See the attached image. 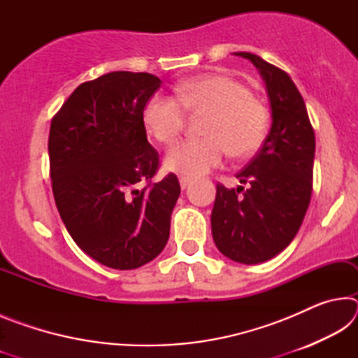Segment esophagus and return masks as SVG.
I'll use <instances>...</instances> for the list:
<instances>
[{"mask_svg": "<svg viewBox=\"0 0 358 358\" xmlns=\"http://www.w3.org/2000/svg\"><path fill=\"white\" fill-rule=\"evenodd\" d=\"M191 183H192V178L185 177V175H181V177H180V186H181V189H186V187L189 186Z\"/></svg>", "mask_w": 358, "mask_h": 358, "instance_id": "esophagus-1", "label": "esophagus"}]
</instances>
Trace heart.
Instances as JSON below:
<instances>
[{"label": "heart", "mask_w": 358, "mask_h": 358, "mask_svg": "<svg viewBox=\"0 0 358 358\" xmlns=\"http://www.w3.org/2000/svg\"><path fill=\"white\" fill-rule=\"evenodd\" d=\"M186 112L207 113L202 138H186L167 151L169 171L197 177L220 166L224 156L243 157L262 145L268 110L245 83L224 74L191 78L177 88V98L156 94L143 110V123L156 141L171 143L186 123Z\"/></svg>", "instance_id": "b5f03b06"}]
</instances>
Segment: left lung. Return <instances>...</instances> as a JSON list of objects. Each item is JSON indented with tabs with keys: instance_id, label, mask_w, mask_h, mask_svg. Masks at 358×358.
Returning <instances> with one entry per match:
<instances>
[{
	"instance_id": "obj_1",
	"label": "left lung",
	"mask_w": 358,
	"mask_h": 358,
	"mask_svg": "<svg viewBox=\"0 0 358 358\" xmlns=\"http://www.w3.org/2000/svg\"><path fill=\"white\" fill-rule=\"evenodd\" d=\"M235 55L260 71L273 123L259 153L237 173L246 189L216 185L211 232L224 256L252 265L275 257L299 232L311 201L316 138L305 101L287 72L254 53Z\"/></svg>"
}]
</instances>
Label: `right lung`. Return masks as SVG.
I'll return each instance as SVG.
<instances>
[{"mask_svg": "<svg viewBox=\"0 0 358 358\" xmlns=\"http://www.w3.org/2000/svg\"><path fill=\"white\" fill-rule=\"evenodd\" d=\"M161 87L148 72L115 71L74 90L52 118V191L72 240L117 270L138 268L159 254L180 196L175 173L153 183L159 155L143 110Z\"/></svg>", "mask_w": 358, "mask_h": 358, "instance_id": "add662e5", "label": "right lung"}]
</instances>
